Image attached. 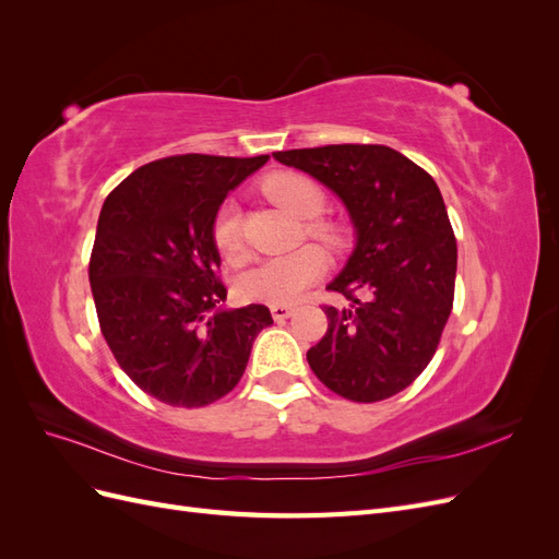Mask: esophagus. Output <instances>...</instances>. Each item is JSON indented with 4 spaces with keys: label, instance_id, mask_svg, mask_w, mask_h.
Here are the masks:
<instances>
[{
    "label": "esophagus",
    "instance_id": "1",
    "mask_svg": "<svg viewBox=\"0 0 559 559\" xmlns=\"http://www.w3.org/2000/svg\"><path fill=\"white\" fill-rule=\"evenodd\" d=\"M294 306H270V312H273V319L275 321H284V319H289L292 314H294Z\"/></svg>",
    "mask_w": 559,
    "mask_h": 559
}]
</instances>
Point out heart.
<instances>
[{
  "label": "heart",
  "mask_w": 559,
  "mask_h": 559,
  "mask_svg": "<svg viewBox=\"0 0 559 559\" xmlns=\"http://www.w3.org/2000/svg\"><path fill=\"white\" fill-rule=\"evenodd\" d=\"M265 193L280 202L282 207L296 214L298 218H310L306 224V233L310 238L321 242L337 245L343 240L341 226H335L324 218H314L321 214L326 205V195L321 186L310 177H302L296 173H280L267 177L263 181ZM212 240L216 251L230 263H238L245 257L242 247V230H240V214L233 202H224L216 212L214 226H212ZM329 259L326 253L308 245L300 247L284 257H273L261 261L257 267L247 270L240 277L238 289L249 300L273 302V306H289L298 300L302 292L314 284L321 275L326 273Z\"/></svg>",
  "instance_id": "heart-1"
}]
</instances>
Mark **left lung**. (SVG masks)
<instances>
[{
  "label": "left lung",
  "instance_id": "left-lung-1",
  "mask_svg": "<svg viewBox=\"0 0 559 559\" xmlns=\"http://www.w3.org/2000/svg\"><path fill=\"white\" fill-rule=\"evenodd\" d=\"M345 202L357 230L343 273L326 289L329 329L308 349L314 376L337 396L376 403L403 392L436 354L454 300L456 240L429 173L382 144L277 151Z\"/></svg>",
  "mask_w": 559,
  "mask_h": 559
}]
</instances>
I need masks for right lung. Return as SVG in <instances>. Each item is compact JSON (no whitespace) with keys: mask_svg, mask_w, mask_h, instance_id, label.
Segmentation results:
<instances>
[{"mask_svg":"<svg viewBox=\"0 0 559 559\" xmlns=\"http://www.w3.org/2000/svg\"><path fill=\"white\" fill-rule=\"evenodd\" d=\"M270 156L183 154L142 165L107 195L88 277L114 359L142 392L202 408L240 382L265 306L226 310L212 226Z\"/></svg>","mask_w":559,"mask_h":559,"instance_id":"obj_1","label":"right lung"}]
</instances>
